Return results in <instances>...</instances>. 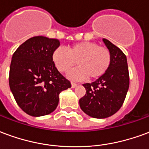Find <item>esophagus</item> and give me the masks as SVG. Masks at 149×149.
Returning a JSON list of instances; mask_svg holds the SVG:
<instances>
[{"instance_id": "34e87169", "label": "esophagus", "mask_w": 149, "mask_h": 149, "mask_svg": "<svg viewBox=\"0 0 149 149\" xmlns=\"http://www.w3.org/2000/svg\"><path fill=\"white\" fill-rule=\"evenodd\" d=\"M71 84H72V88H75L77 85V83H75V82H71Z\"/></svg>"}]
</instances>
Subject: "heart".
Wrapping results in <instances>:
<instances>
[{"label": "heart", "mask_w": 149, "mask_h": 149, "mask_svg": "<svg viewBox=\"0 0 149 149\" xmlns=\"http://www.w3.org/2000/svg\"><path fill=\"white\" fill-rule=\"evenodd\" d=\"M54 65L61 72H66L76 65L79 67L68 72L74 80L88 77L97 79L109 71L112 61L109 49L92 41H82L68 46L66 49L58 47L52 55Z\"/></svg>", "instance_id": "heart-1"}]
</instances>
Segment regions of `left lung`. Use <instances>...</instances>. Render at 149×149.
Listing matches in <instances>:
<instances>
[{
  "mask_svg": "<svg viewBox=\"0 0 149 149\" xmlns=\"http://www.w3.org/2000/svg\"><path fill=\"white\" fill-rule=\"evenodd\" d=\"M103 40L112 52L111 67L97 81L83 84L86 93L79 100L83 112L99 119L112 116L121 108L129 87L126 56L109 40Z\"/></svg>",
  "mask_w": 149,
  "mask_h": 149,
  "instance_id": "left-lung-1",
  "label": "left lung"
}]
</instances>
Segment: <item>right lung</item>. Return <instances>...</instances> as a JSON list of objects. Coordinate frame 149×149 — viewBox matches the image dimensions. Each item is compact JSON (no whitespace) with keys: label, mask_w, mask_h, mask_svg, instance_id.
I'll list each match as a JSON object with an SVG mask.
<instances>
[{"label":"right lung","mask_w":149,"mask_h":149,"mask_svg":"<svg viewBox=\"0 0 149 149\" xmlns=\"http://www.w3.org/2000/svg\"><path fill=\"white\" fill-rule=\"evenodd\" d=\"M57 39L37 36L19 46L13 55L9 87L17 103L33 116L48 115L56 109L59 94L71 87L52 61Z\"/></svg>","instance_id":"add662e5"}]
</instances>
